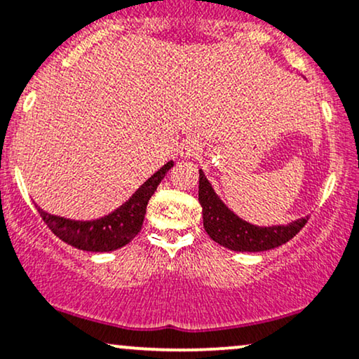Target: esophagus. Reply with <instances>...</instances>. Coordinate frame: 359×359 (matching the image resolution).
<instances>
[{"instance_id":"34e87169","label":"esophagus","mask_w":359,"mask_h":359,"mask_svg":"<svg viewBox=\"0 0 359 359\" xmlns=\"http://www.w3.org/2000/svg\"><path fill=\"white\" fill-rule=\"evenodd\" d=\"M201 144L197 142V140L194 139H189V140H184L182 142V147H180V156L189 158V157H195L198 156V152H201Z\"/></svg>"}]
</instances>
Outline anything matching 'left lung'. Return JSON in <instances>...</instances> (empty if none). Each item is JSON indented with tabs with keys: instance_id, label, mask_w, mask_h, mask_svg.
Segmentation results:
<instances>
[{
	"instance_id": "obj_1",
	"label": "left lung",
	"mask_w": 359,
	"mask_h": 359,
	"mask_svg": "<svg viewBox=\"0 0 359 359\" xmlns=\"http://www.w3.org/2000/svg\"><path fill=\"white\" fill-rule=\"evenodd\" d=\"M198 202L202 205L203 229L213 242L235 252H263L292 240L305 226L308 217L288 225L255 226L238 219L217 197L202 170H198Z\"/></svg>"
}]
</instances>
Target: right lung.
<instances>
[{
	"label": "right lung",
	"mask_w": 359,
	"mask_h": 359,
	"mask_svg": "<svg viewBox=\"0 0 359 359\" xmlns=\"http://www.w3.org/2000/svg\"><path fill=\"white\" fill-rule=\"evenodd\" d=\"M172 165H174V162H167L151 179H147L140 185L137 192L124 205H121L117 210L102 217V219L90 222L69 220L65 217L51 215L38 205L36 208H38L44 224L49 226V230L62 242L86 252L117 250V248L129 243L140 232L149 198L156 192L157 185L162 182V179Z\"/></svg>",
	"instance_id": "obj_1"
}]
</instances>
